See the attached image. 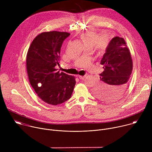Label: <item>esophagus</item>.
<instances>
[{
    "label": "esophagus",
    "instance_id": "34e87169",
    "mask_svg": "<svg viewBox=\"0 0 152 152\" xmlns=\"http://www.w3.org/2000/svg\"><path fill=\"white\" fill-rule=\"evenodd\" d=\"M78 77H79V78L80 79H82V80L84 79H85V76H79Z\"/></svg>",
    "mask_w": 152,
    "mask_h": 152
}]
</instances>
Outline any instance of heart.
Returning <instances> with one entry per match:
<instances>
[{
	"instance_id": "1",
	"label": "heart",
	"mask_w": 152,
	"mask_h": 152,
	"mask_svg": "<svg viewBox=\"0 0 152 152\" xmlns=\"http://www.w3.org/2000/svg\"><path fill=\"white\" fill-rule=\"evenodd\" d=\"M81 38L86 46L94 47L100 51L104 50L106 48L109 39L106 35L98 36L95 31H89L82 35Z\"/></svg>"
}]
</instances>
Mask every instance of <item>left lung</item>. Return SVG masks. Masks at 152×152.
Masks as SVG:
<instances>
[{
    "label": "left lung",
    "mask_w": 152,
    "mask_h": 152,
    "mask_svg": "<svg viewBox=\"0 0 152 152\" xmlns=\"http://www.w3.org/2000/svg\"><path fill=\"white\" fill-rule=\"evenodd\" d=\"M103 72L94 86V95L105 102L119 99L127 88V82L132 71L131 53L124 39L115 37L110 41L101 59Z\"/></svg>",
    "instance_id": "obj_1"
}]
</instances>
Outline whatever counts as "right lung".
<instances>
[{"label":"right lung","mask_w":152,"mask_h":152,"mask_svg":"<svg viewBox=\"0 0 152 152\" xmlns=\"http://www.w3.org/2000/svg\"><path fill=\"white\" fill-rule=\"evenodd\" d=\"M70 34L58 31L37 35L29 48L26 67L29 80L38 96L46 103L57 105L70 99L76 80L74 76L59 73L62 42Z\"/></svg>","instance_id":"obj_1"}]
</instances>
